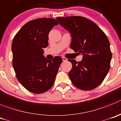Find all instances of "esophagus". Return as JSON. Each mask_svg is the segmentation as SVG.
<instances>
[{"instance_id":"obj_1","label":"esophagus","mask_w":121,"mask_h":121,"mask_svg":"<svg viewBox=\"0 0 121 121\" xmlns=\"http://www.w3.org/2000/svg\"><path fill=\"white\" fill-rule=\"evenodd\" d=\"M62 59H63V61H66L67 60V58H65V57H64V56H63V57H62Z\"/></svg>"}]
</instances>
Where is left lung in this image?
<instances>
[{
    "label": "left lung",
    "mask_w": 121,
    "mask_h": 121,
    "mask_svg": "<svg viewBox=\"0 0 121 121\" xmlns=\"http://www.w3.org/2000/svg\"><path fill=\"white\" fill-rule=\"evenodd\" d=\"M61 26L71 34L70 48L82 60H68L72 64L69 76L73 84L91 90L103 82L110 67L112 52L106 35L94 22L81 16L57 17Z\"/></svg>",
    "instance_id": "8db88e82"
}]
</instances>
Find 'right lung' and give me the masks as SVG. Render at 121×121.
<instances>
[{
    "instance_id": "1",
    "label": "right lung",
    "mask_w": 121,
    "mask_h": 121,
    "mask_svg": "<svg viewBox=\"0 0 121 121\" xmlns=\"http://www.w3.org/2000/svg\"><path fill=\"white\" fill-rule=\"evenodd\" d=\"M58 25L54 18H37L23 25L13 39V66L16 77L32 93H44L52 87L63 61L60 56L49 60L43 55L49 33Z\"/></svg>"
}]
</instances>
